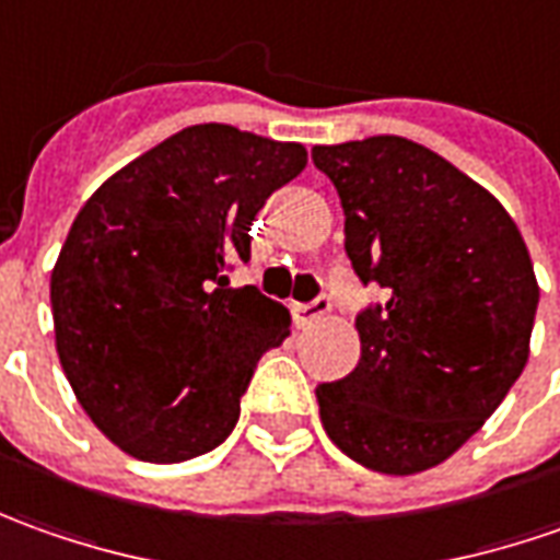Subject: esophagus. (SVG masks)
Listing matches in <instances>:
<instances>
[{"mask_svg": "<svg viewBox=\"0 0 560 560\" xmlns=\"http://www.w3.org/2000/svg\"><path fill=\"white\" fill-rule=\"evenodd\" d=\"M331 310V298H325V294H318L316 300H310V303H298L294 306V316H298L300 325H310V322H316L325 313Z\"/></svg>", "mask_w": 560, "mask_h": 560, "instance_id": "obj_1", "label": "esophagus"}]
</instances>
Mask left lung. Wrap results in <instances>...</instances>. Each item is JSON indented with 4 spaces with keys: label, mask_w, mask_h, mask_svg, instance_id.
Wrapping results in <instances>:
<instances>
[{
    "label": "left lung",
    "mask_w": 560,
    "mask_h": 560,
    "mask_svg": "<svg viewBox=\"0 0 560 560\" xmlns=\"http://www.w3.org/2000/svg\"><path fill=\"white\" fill-rule=\"evenodd\" d=\"M313 164L338 188L353 272L387 294L357 316V369L316 387L322 424L372 471H428L527 365L539 303L527 244L487 188L409 139L316 145Z\"/></svg>",
    "instance_id": "left-lung-1"
}]
</instances>
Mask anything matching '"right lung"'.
Segmentation results:
<instances>
[{
    "mask_svg": "<svg viewBox=\"0 0 560 560\" xmlns=\"http://www.w3.org/2000/svg\"><path fill=\"white\" fill-rule=\"evenodd\" d=\"M306 148L188 126L114 173L77 213L51 272L55 347L80 406L124 453L173 465L217 450L291 316L254 284L250 222Z\"/></svg>",
    "mask_w": 560,
    "mask_h": 560,
    "instance_id": "obj_1",
    "label": "right lung"
}]
</instances>
